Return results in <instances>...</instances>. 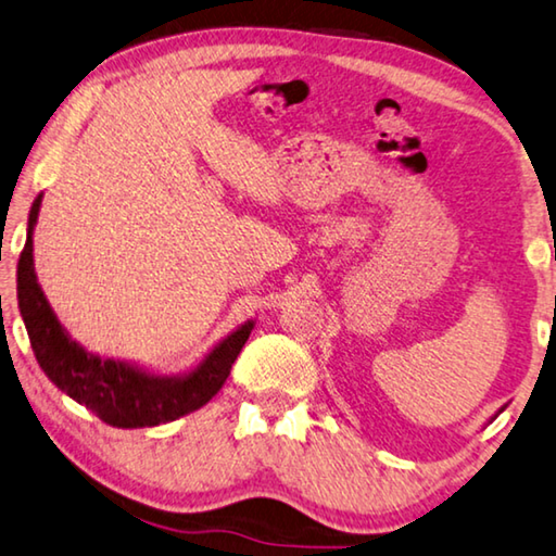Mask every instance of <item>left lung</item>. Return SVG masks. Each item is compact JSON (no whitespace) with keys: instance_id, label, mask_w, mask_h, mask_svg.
Returning a JSON list of instances; mask_svg holds the SVG:
<instances>
[{"instance_id":"1","label":"left lung","mask_w":556,"mask_h":556,"mask_svg":"<svg viewBox=\"0 0 556 556\" xmlns=\"http://www.w3.org/2000/svg\"><path fill=\"white\" fill-rule=\"evenodd\" d=\"M500 413H502V409H500Z\"/></svg>"}]
</instances>
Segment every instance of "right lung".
Wrapping results in <instances>:
<instances>
[{
    "label": "right lung",
    "instance_id": "right-lung-1",
    "mask_svg": "<svg viewBox=\"0 0 556 556\" xmlns=\"http://www.w3.org/2000/svg\"><path fill=\"white\" fill-rule=\"evenodd\" d=\"M41 195L31 203L27 220V243L16 266V301L37 363L54 386L79 405H87L99 420L111 427H153L174 422L208 403L224 388L238 353L249 340L255 320H245L224 340H218L191 370L159 375L147 367L101 357L76 343L51 311L45 290L34 270V226H37Z\"/></svg>",
    "mask_w": 556,
    "mask_h": 556
}]
</instances>
